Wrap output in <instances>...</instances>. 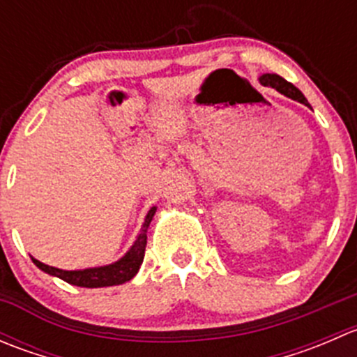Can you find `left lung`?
Returning <instances> with one entry per match:
<instances>
[{
  "mask_svg": "<svg viewBox=\"0 0 357 357\" xmlns=\"http://www.w3.org/2000/svg\"><path fill=\"white\" fill-rule=\"evenodd\" d=\"M261 82L264 86H271V88L276 89V91L282 93V95L289 96V98H291V100H297V102L304 103V105L309 107V103H307V100H305V96L302 95V93L298 91V89L295 88L294 84H291V82L285 81V79H283V77H280L278 74H264V75H261Z\"/></svg>",
  "mask_w": 357,
  "mask_h": 357,
  "instance_id": "8db88e82",
  "label": "left lung"
}]
</instances>
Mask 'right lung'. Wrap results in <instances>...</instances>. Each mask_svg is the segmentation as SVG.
<instances>
[{
	"instance_id": "add662e5",
	"label": "right lung",
	"mask_w": 357,
	"mask_h": 357,
	"mask_svg": "<svg viewBox=\"0 0 357 357\" xmlns=\"http://www.w3.org/2000/svg\"><path fill=\"white\" fill-rule=\"evenodd\" d=\"M157 208L152 207L146 214L143 228L139 231L138 238H136L135 245L131 250L121 259V261L114 262V264L103 266V268H91L82 269V271H63V269L53 268V266L43 264L38 259H32L39 269L53 276H59L63 282L70 283L75 287H86V289H100V287H112V285H122V283L129 282L132 276L138 273L139 266H142L143 257H145V247H146V229H149L150 222H152L153 214Z\"/></svg>"
}]
</instances>
